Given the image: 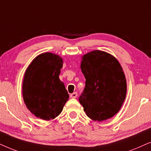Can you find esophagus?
Returning a JSON list of instances; mask_svg holds the SVG:
<instances>
[{
	"label": "esophagus",
	"mask_w": 151,
	"mask_h": 151,
	"mask_svg": "<svg viewBox=\"0 0 151 151\" xmlns=\"http://www.w3.org/2000/svg\"><path fill=\"white\" fill-rule=\"evenodd\" d=\"M77 96H78V93L76 92H74V93H71V95H70V97L72 98H76Z\"/></svg>",
	"instance_id": "obj_1"
}]
</instances>
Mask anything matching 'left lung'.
<instances>
[{"instance_id": "1", "label": "left lung", "mask_w": 151, "mask_h": 151, "mask_svg": "<svg viewBox=\"0 0 151 151\" xmlns=\"http://www.w3.org/2000/svg\"><path fill=\"white\" fill-rule=\"evenodd\" d=\"M81 70L85 87L79 98L87 116L104 121L115 115L127 94V80L117 60L102 51H93L82 57Z\"/></svg>"}]
</instances>
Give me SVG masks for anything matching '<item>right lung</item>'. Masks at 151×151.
Here are the masks:
<instances>
[{"instance_id":"1","label":"right lung","mask_w":151,"mask_h":151,"mask_svg":"<svg viewBox=\"0 0 151 151\" xmlns=\"http://www.w3.org/2000/svg\"><path fill=\"white\" fill-rule=\"evenodd\" d=\"M63 59L51 53L39 55L27 69L22 96L27 109L36 117L50 120L60 114L69 94L59 79Z\"/></svg>"}]
</instances>
